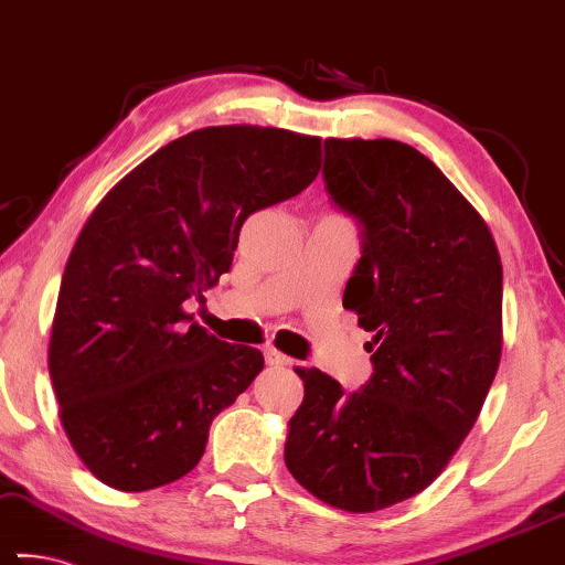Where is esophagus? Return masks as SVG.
Returning a JSON list of instances; mask_svg holds the SVG:
<instances>
[{
  "mask_svg": "<svg viewBox=\"0 0 565 565\" xmlns=\"http://www.w3.org/2000/svg\"><path fill=\"white\" fill-rule=\"evenodd\" d=\"M265 362L269 366H288L290 356H285L282 351H277L275 347H265Z\"/></svg>",
  "mask_w": 565,
  "mask_h": 565,
  "instance_id": "obj_1",
  "label": "esophagus"
}]
</instances>
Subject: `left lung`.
<instances>
[{"label":"left lung","mask_w":565,"mask_h":565,"mask_svg":"<svg viewBox=\"0 0 565 565\" xmlns=\"http://www.w3.org/2000/svg\"><path fill=\"white\" fill-rule=\"evenodd\" d=\"M323 183L362 228L343 308L372 333V377L321 370L288 423L285 466L318 500L377 512L423 492L477 423L502 356V263L456 185L397 140H326Z\"/></svg>","instance_id":"1"}]
</instances>
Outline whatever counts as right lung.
<instances>
[{"label":"right lung","instance_id":"obj_1","mask_svg":"<svg viewBox=\"0 0 565 565\" xmlns=\"http://www.w3.org/2000/svg\"><path fill=\"white\" fill-rule=\"evenodd\" d=\"M321 140L228 125L178 137L104 195L65 265L47 366L73 451L106 487L185 477L211 420L263 372L185 313L228 273L249 214L316 181Z\"/></svg>","mask_w":565,"mask_h":565}]
</instances>
